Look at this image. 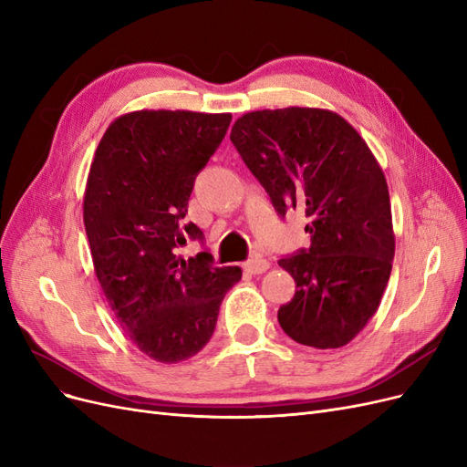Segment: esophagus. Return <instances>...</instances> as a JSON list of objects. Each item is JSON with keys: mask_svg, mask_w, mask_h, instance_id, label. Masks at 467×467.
Segmentation results:
<instances>
[{"mask_svg": "<svg viewBox=\"0 0 467 467\" xmlns=\"http://www.w3.org/2000/svg\"><path fill=\"white\" fill-rule=\"evenodd\" d=\"M270 266V263L266 259H263V256H253V259H249L245 263V270L251 272V275H263V272H266Z\"/></svg>", "mask_w": 467, "mask_h": 467, "instance_id": "1", "label": "esophagus"}]
</instances>
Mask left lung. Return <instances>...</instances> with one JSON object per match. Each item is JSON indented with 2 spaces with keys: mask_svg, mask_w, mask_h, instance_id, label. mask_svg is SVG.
Listing matches in <instances>:
<instances>
[{
  "mask_svg": "<svg viewBox=\"0 0 467 467\" xmlns=\"http://www.w3.org/2000/svg\"><path fill=\"white\" fill-rule=\"evenodd\" d=\"M280 216L303 208L311 247L278 265L296 296L278 309L297 344L342 348L377 309L394 259L390 195L361 135L336 111L282 108L249 111L230 135Z\"/></svg>",
  "mask_w": 467,
  "mask_h": 467,
  "instance_id": "left-lung-1",
  "label": "left lung"
}]
</instances>
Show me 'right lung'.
Listing matches in <instances>:
<instances>
[{"label":"right lung","instance_id":"right-lung-1","mask_svg":"<svg viewBox=\"0 0 467 467\" xmlns=\"http://www.w3.org/2000/svg\"><path fill=\"white\" fill-rule=\"evenodd\" d=\"M230 114L140 109L111 121L90 164L83 220L108 305L131 342L154 361L199 353L239 266L189 261L178 249L202 232L183 218L197 173L216 152Z\"/></svg>","mask_w":467,"mask_h":467}]
</instances>
